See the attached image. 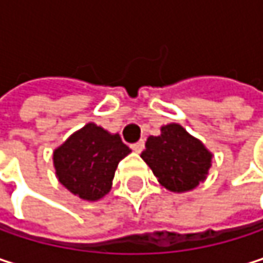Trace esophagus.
Masks as SVG:
<instances>
[{
    "label": "esophagus",
    "mask_w": 263,
    "mask_h": 263,
    "mask_svg": "<svg viewBox=\"0 0 263 263\" xmlns=\"http://www.w3.org/2000/svg\"><path fill=\"white\" fill-rule=\"evenodd\" d=\"M131 147H132V151H134V152H137V154H140V152H141V151L144 149V141H143V140H140V141H137V143H134V144H132Z\"/></svg>",
    "instance_id": "esophagus-1"
}]
</instances>
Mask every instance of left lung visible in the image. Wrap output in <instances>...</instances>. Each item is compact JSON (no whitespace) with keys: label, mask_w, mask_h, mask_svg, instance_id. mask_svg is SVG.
Wrapping results in <instances>:
<instances>
[{"label":"left lung","mask_w":263,"mask_h":263,"mask_svg":"<svg viewBox=\"0 0 263 263\" xmlns=\"http://www.w3.org/2000/svg\"><path fill=\"white\" fill-rule=\"evenodd\" d=\"M141 158L152 169L158 183L171 192H189L207 178L212 152L178 123L161 126L151 135Z\"/></svg>","instance_id":"left-lung-1"}]
</instances>
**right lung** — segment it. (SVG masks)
<instances>
[{"instance_id": "obj_1", "label": "right lung", "mask_w": 263, "mask_h": 263, "mask_svg": "<svg viewBox=\"0 0 263 263\" xmlns=\"http://www.w3.org/2000/svg\"><path fill=\"white\" fill-rule=\"evenodd\" d=\"M131 152L119 134L88 123L53 152L59 183L85 201L103 198L112 185L119 163Z\"/></svg>"}]
</instances>
